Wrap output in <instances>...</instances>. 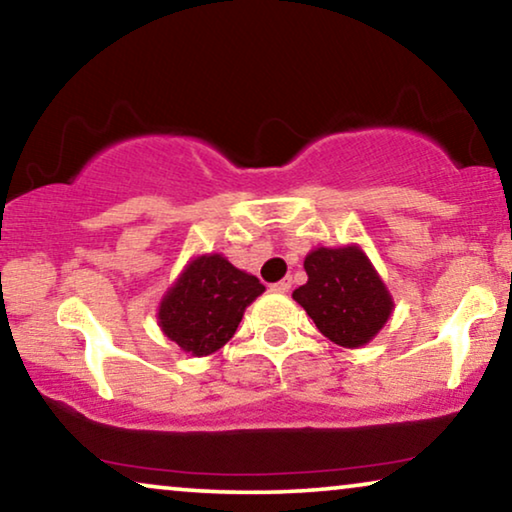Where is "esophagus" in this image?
Wrapping results in <instances>:
<instances>
[{"label":"esophagus","mask_w":512,"mask_h":512,"mask_svg":"<svg viewBox=\"0 0 512 512\" xmlns=\"http://www.w3.org/2000/svg\"><path fill=\"white\" fill-rule=\"evenodd\" d=\"M290 288H292V278L290 276H285L283 281H278V283L271 285V290L281 292V295H283V292H290Z\"/></svg>","instance_id":"obj_1"}]
</instances>
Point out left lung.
<instances>
[{
	"label": "left lung",
	"instance_id": "obj_1",
	"mask_svg": "<svg viewBox=\"0 0 512 512\" xmlns=\"http://www.w3.org/2000/svg\"><path fill=\"white\" fill-rule=\"evenodd\" d=\"M309 281L292 299L323 335L344 349H360L393 313V297L358 243L313 248L304 260Z\"/></svg>",
	"mask_w": 512,
	"mask_h": 512
}]
</instances>
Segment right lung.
I'll use <instances>...</instances> for the list:
<instances>
[{"label":"right lung","instance_id":"right-lung-1","mask_svg":"<svg viewBox=\"0 0 512 512\" xmlns=\"http://www.w3.org/2000/svg\"><path fill=\"white\" fill-rule=\"evenodd\" d=\"M264 292L220 252L192 257L159 304V327L192 356H210L234 337L243 313Z\"/></svg>","mask_w":512,"mask_h":512}]
</instances>
